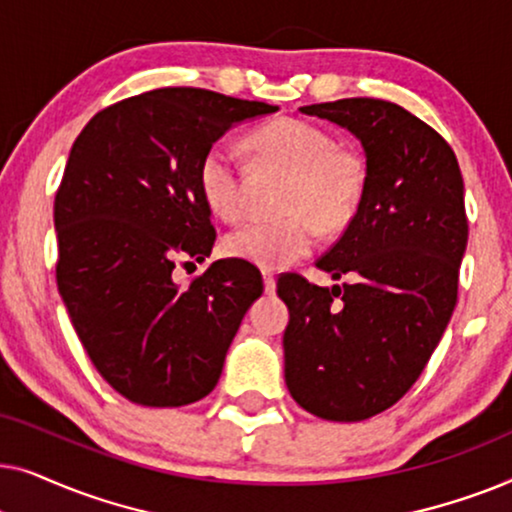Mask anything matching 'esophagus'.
I'll list each match as a JSON object with an SVG mask.
<instances>
[{"mask_svg":"<svg viewBox=\"0 0 512 512\" xmlns=\"http://www.w3.org/2000/svg\"><path fill=\"white\" fill-rule=\"evenodd\" d=\"M263 284H265V293H275L277 289V279L272 270H263Z\"/></svg>","mask_w":512,"mask_h":512,"instance_id":"34e87169","label":"esophagus"}]
</instances>
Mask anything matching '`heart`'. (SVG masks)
<instances>
[{"label":"heart","mask_w":512,"mask_h":512,"mask_svg":"<svg viewBox=\"0 0 512 512\" xmlns=\"http://www.w3.org/2000/svg\"><path fill=\"white\" fill-rule=\"evenodd\" d=\"M258 156L291 172L286 184L282 219H256L233 230L223 249L265 270L286 268L310 254L326 230H338L354 219L366 191V163L352 149L335 146L319 125L300 118H275L249 135ZM202 200L221 219L242 214V174L235 151L226 142L209 144L198 163Z\"/></svg>","instance_id":"b5f03b06"}]
</instances>
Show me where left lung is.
I'll use <instances>...</instances> for the list:
<instances>
[{
  "label": "left lung",
  "mask_w": 512,
  "mask_h": 512,
  "mask_svg": "<svg viewBox=\"0 0 512 512\" xmlns=\"http://www.w3.org/2000/svg\"><path fill=\"white\" fill-rule=\"evenodd\" d=\"M347 128L366 153V191L317 268L333 289L284 275V377L328 422H361L401 401L443 338L459 291L468 221L450 144L394 102L347 97L300 107Z\"/></svg>",
  "instance_id": "8db88e82"
}]
</instances>
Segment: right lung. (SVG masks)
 Returning a JSON list of instances; mask_svg holds the SVG:
<instances>
[{"mask_svg": "<svg viewBox=\"0 0 512 512\" xmlns=\"http://www.w3.org/2000/svg\"><path fill=\"white\" fill-rule=\"evenodd\" d=\"M277 107L202 88H158L97 111L55 193L58 291L83 349L118 394L179 408L219 382L263 279L223 258L186 286L181 256L205 261L216 230L198 163L235 123Z\"/></svg>", "mask_w": 512, "mask_h": 512, "instance_id": "add662e5", "label": "right lung"}]
</instances>
